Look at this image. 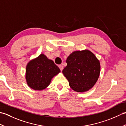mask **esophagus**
Instances as JSON below:
<instances>
[{"label": "esophagus", "mask_w": 126, "mask_h": 126, "mask_svg": "<svg viewBox=\"0 0 126 126\" xmlns=\"http://www.w3.org/2000/svg\"><path fill=\"white\" fill-rule=\"evenodd\" d=\"M58 67H59V68L60 69L61 71H62V70L63 69V66L62 65H58Z\"/></svg>", "instance_id": "obj_1"}]
</instances>
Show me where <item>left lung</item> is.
Listing matches in <instances>:
<instances>
[{"label": "left lung", "mask_w": 126, "mask_h": 126, "mask_svg": "<svg viewBox=\"0 0 126 126\" xmlns=\"http://www.w3.org/2000/svg\"><path fill=\"white\" fill-rule=\"evenodd\" d=\"M67 65L62 71L73 90L84 93L89 90L98 80L100 62L90 50L75 51L66 59Z\"/></svg>", "instance_id": "1"}]
</instances>
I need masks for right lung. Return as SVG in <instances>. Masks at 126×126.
Instances as JSON below:
<instances>
[{
  "label": "right lung",
  "instance_id": "right-lung-1",
  "mask_svg": "<svg viewBox=\"0 0 126 126\" xmlns=\"http://www.w3.org/2000/svg\"><path fill=\"white\" fill-rule=\"evenodd\" d=\"M60 69L43 53L30 60L26 66L25 79L28 86L35 90H43L49 85Z\"/></svg>",
  "mask_w": 126,
  "mask_h": 126
}]
</instances>
